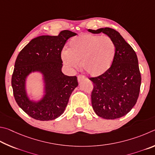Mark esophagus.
<instances>
[{"label": "esophagus", "mask_w": 155, "mask_h": 155, "mask_svg": "<svg viewBox=\"0 0 155 155\" xmlns=\"http://www.w3.org/2000/svg\"><path fill=\"white\" fill-rule=\"evenodd\" d=\"M84 80H85L84 76H83V75H78V82H82V81Z\"/></svg>", "instance_id": "esophagus-1"}]
</instances>
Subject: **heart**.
Returning <instances> with one entry per match:
<instances>
[{
    "label": "heart",
    "instance_id": "b5f03b06",
    "mask_svg": "<svg viewBox=\"0 0 155 155\" xmlns=\"http://www.w3.org/2000/svg\"><path fill=\"white\" fill-rule=\"evenodd\" d=\"M116 47L110 37L89 33L81 34L71 40L69 48L62 52L64 64L71 69L81 66L91 76H99L110 67Z\"/></svg>",
    "mask_w": 155,
    "mask_h": 155
}]
</instances>
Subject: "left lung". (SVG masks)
<instances>
[{
    "label": "left lung",
    "instance_id": "obj_1",
    "mask_svg": "<svg viewBox=\"0 0 155 155\" xmlns=\"http://www.w3.org/2000/svg\"><path fill=\"white\" fill-rule=\"evenodd\" d=\"M88 31L107 35L116 47L111 67L102 75L90 78L94 84L91 94L93 108L103 118H119L131 110L139 97L141 74L136 53L114 29L101 28Z\"/></svg>",
    "mask_w": 155,
    "mask_h": 155
}]
</instances>
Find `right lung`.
<instances>
[{"instance_id":"obj_1","label":"right lung","mask_w":155,"mask_h":155,"mask_svg":"<svg viewBox=\"0 0 155 155\" xmlns=\"http://www.w3.org/2000/svg\"><path fill=\"white\" fill-rule=\"evenodd\" d=\"M75 32L64 30L58 36L42 35L32 39L19 53L15 62L12 86L20 107L36 120H54L62 114L73 90L78 86L76 76L62 72L61 51ZM42 75L45 94L35 101L29 99L26 79L32 72Z\"/></svg>"}]
</instances>
